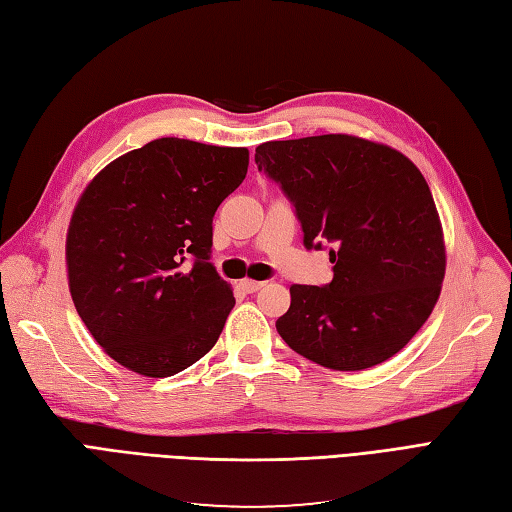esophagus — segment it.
I'll use <instances>...</instances> for the list:
<instances>
[{
	"instance_id": "34e87169",
	"label": "esophagus",
	"mask_w": 512,
	"mask_h": 512,
	"mask_svg": "<svg viewBox=\"0 0 512 512\" xmlns=\"http://www.w3.org/2000/svg\"><path fill=\"white\" fill-rule=\"evenodd\" d=\"M240 288H242L244 292H248V294H253V292H257V290H261V288H264V281H253V279H244V281H240Z\"/></svg>"
}]
</instances>
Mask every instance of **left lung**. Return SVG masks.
<instances>
[{
  "mask_svg": "<svg viewBox=\"0 0 512 512\" xmlns=\"http://www.w3.org/2000/svg\"><path fill=\"white\" fill-rule=\"evenodd\" d=\"M255 163L292 202L307 251L329 246L334 279L292 285L279 336L303 358L362 371L399 353L441 294L445 244L423 174L351 135L257 146Z\"/></svg>",
  "mask_w": 512,
  "mask_h": 512,
  "instance_id": "1",
  "label": "left lung"
}]
</instances>
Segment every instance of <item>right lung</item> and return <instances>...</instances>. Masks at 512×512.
I'll return each instance as SVG.
<instances>
[{"instance_id":"add662e5","label":"right lung","mask_w":512,"mask_h":512,"mask_svg":"<svg viewBox=\"0 0 512 512\" xmlns=\"http://www.w3.org/2000/svg\"><path fill=\"white\" fill-rule=\"evenodd\" d=\"M246 170V148L161 137L89 183L69 222V292L115 362L170 377L218 342L235 299L209 261L213 216Z\"/></svg>"}]
</instances>
